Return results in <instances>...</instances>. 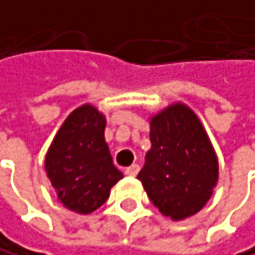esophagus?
<instances>
[{
    "label": "esophagus",
    "mask_w": 255,
    "mask_h": 255,
    "mask_svg": "<svg viewBox=\"0 0 255 255\" xmlns=\"http://www.w3.org/2000/svg\"><path fill=\"white\" fill-rule=\"evenodd\" d=\"M138 171H140V166H138L137 163H134V165L128 166L125 173H126L128 176H130V177H134V176H137V174H138Z\"/></svg>",
    "instance_id": "34e87169"
}]
</instances>
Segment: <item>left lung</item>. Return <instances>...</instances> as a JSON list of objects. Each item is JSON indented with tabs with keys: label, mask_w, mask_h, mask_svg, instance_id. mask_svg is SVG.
Wrapping results in <instances>:
<instances>
[{
	"label": "left lung",
	"mask_w": 255,
	"mask_h": 255,
	"mask_svg": "<svg viewBox=\"0 0 255 255\" xmlns=\"http://www.w3.org/2000/svg\"><path fill=\"white\" fill-rule=\"evenodd\" d=\"M151 149L138 173L144 190L165 217L184 220L210 199L218 160L198 117L173 104L151 120Z\"/></svg>",
	"instance_id": "8db88e82"
}]
</instances>
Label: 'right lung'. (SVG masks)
Returning <instances> with one entry per match:
<instances>
[{"mask_svg":"<svg viewBox=\"0 0 255 255\" xmlns=\"http://www.w3.org/2000/svg\"><path fill=\"white\" fill-rule=\"evenodd\" d=\"M106 120L95 107H78L59 129L46 154L45 170L60 202L78 213L101 207L123 177L104 140Z\"/></svg>","mask_w":255,"mask_h":255,"instance_id":"right-lung-1","label":"right lung"}]
</instances>
